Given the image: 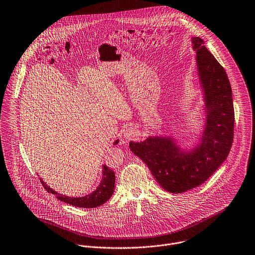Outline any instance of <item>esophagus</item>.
Instances as JSON below:
<instances>
[{
  "mask_svg": "<svg viewBox=\"0 0 255 255\" xmlns=\"http://www.w3.org/2000/svg\"><path fill=\"white\" fill-rule=\"evenodd\" d=\"M136 136H137V130L133 127H128L124 131V138L127 139V140L134 139Z\"/></svg>",
  "mask_w": 255,
  "mask_h": 255,
  "instance_id": "esophagus-1",
  "label": "esophagus"
}]
</instances>
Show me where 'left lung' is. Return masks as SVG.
<instances>
[{
    "label": "left lung",
    "instance_id": "8db88e82",
    "mask_svg": "<svg viewBox=\"0 0 255 255\" xmlns=\"http://www.w3.org/2000/svg\"><path fill=\"white\" fill-rule=\"evenodd\" d=\"M197 68L204 92L206 122L200 143L182 149L170 136H150L131 141L130 150L148 166L159 185L169 193L181 194L205 183L226 161L234 141L233 91L224 67L199 36L192 37Z\"/></svg>",
    "mask_w": 255,
    "mask_h": 255
}]
</instances>
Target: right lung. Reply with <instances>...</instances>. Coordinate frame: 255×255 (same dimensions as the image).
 I'll return each mask as SVG.
<instances>
[{
	"instance_id": "obj_1",
	"label": "right lung",
	"mask_w": 255,
	"mask_h": 255,
	"mask_svg": "<svg viewBox=\"0 0 255 255\" xmlns=\"http://www.w3.org/2000/svg\"><path fill=\"white\" fill-rule=\"evenodd\" d=\"M119 140H116L114 142V145H117ZM102 180L100 182V185L97 187V189L92 192L89 195H86L84 197L79 198H71L67 196H63L61 194L56 193L52 189H50L49 186H47L41 179L40 182L43 186V188L48 192L53 194L56 199H58L61 202H64L66 204H69L74 207L78 208H84V209H90V208H96L104 203H106L111 197L114 192V184H115V173L114 171L110 170L106 165L102 166Z\"/></svg>"
}]
</instances>
